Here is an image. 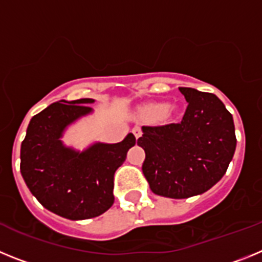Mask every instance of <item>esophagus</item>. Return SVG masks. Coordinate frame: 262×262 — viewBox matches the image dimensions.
I'll return each instance as SVG.
<instances>
[{"label":"esophagus","instance_id":"obj_1","mask_svg":"<svg viewBox=\"0 0 262 262\" xmlns=\"http://www.w3.org/2000/svg\"><path fill=\"white\" fill-rule=\"evenodd\" d=\"M133 134H134V135H135L136 139H139V138H140V136H142V134H143L142 133V128H140V127H138V126L134 127Z\"/></svg>","mask_w":262,"mask_h":262}]
</instances>
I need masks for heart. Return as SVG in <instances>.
<instances>
[{
	"label": "heart",
	"instance_id": "obj_1",
	"mask_svg": "<svg viewBox=\"0 0 262 262\" xmlns=\"http://www.w3.org/2000/svg\"><path fill=\"white\" fill-rule=\"evenodd\" d=\"M170 113V108L166 107L163 103H155V105H149L148 107L144 108V114L148 117H166Z\"/></svg>",
	"mask_w": 262,
	"mask_h": 262
}]
</instances>
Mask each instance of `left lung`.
Returning a JSON list of instances; mask_svg holds the SVG:
<instances>
[{
  "label": "left lung",
  "instance_id": "1",
  "mask_svg": "<svg viewBox=\"0 0 262 262\" xmlns=\"http://www.w3.org/2000/svg\"><path fill=\"white\" fill-rule=\"evenodd\" d=\"M187 107L178 123L143 126V173L157 195H198L224 176L236 148L231 113L212 93L180 88Z\"/></svg>",
  "mask_w": 262,
  "mask_h": 262
}]
</instances>
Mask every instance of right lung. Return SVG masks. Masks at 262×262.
<instances>
[{"label":"right lung","mask_w":262,"mask_h":262,"mask_svg":"<svg viewBox=\"0 0 262 262\" xmlns=\"http://www.w3.org/2000/svg\"><path fill=\"white\" fill-rule=\"evenodd\" d=\"M94 99L59 101L34 115L20 145V173L36 200L71 221L103 214L114 203V173L136 143L133 134L117 144L97 143L84 152L62 145L64 129L89 114Z\"/></svg>","instance_id":"add662e5"}]
</instances>
